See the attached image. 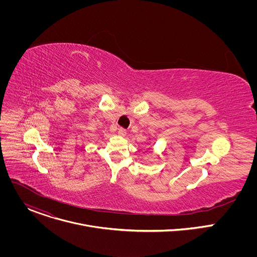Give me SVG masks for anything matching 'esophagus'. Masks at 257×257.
<instances>
[{
	"instance_id": "esophagus-1",
	"label": "esophagus",
	"mask_w": 257,
	"mask_h": 257,
	"mask_svg": "<svg viewBox=\"0 0 257 257\" xmlns=\"http://www.w3.org/2000/svg\"><path fill=\"white\" fill-rule=\"evenodd\" d=\"M118 134H119L120 136H125V135L127 134V131H126L125 129H123V128H120V129L118 130Z\"/></svg>"
}]
</instances>
